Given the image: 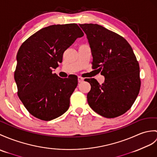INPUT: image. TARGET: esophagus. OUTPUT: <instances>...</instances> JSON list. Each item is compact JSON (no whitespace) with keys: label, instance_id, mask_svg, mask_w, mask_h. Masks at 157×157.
Wrapping results in <instances>:
<instances>
[{"label":"esophagus","instance_id":"1","mask_svg":"<svg viewBox=\"0 0 157 157\" xmlns=\"http://www.w3.org/2000/svg\"><path fill=\"white\" fill-rule=\"evenodd\" d=\"M78 82L79 83H81V82H82L83 81V78H82V77H80V76H78Z\"/></svg>","mask_w":157,"mask_h":157}]
</instances>
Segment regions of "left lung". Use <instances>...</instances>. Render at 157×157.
<instances>
[{"instance_id":"8db88e82","label":"left lung","mask_w":157,"mask_h":157,"mask_svg":"<svg viewBox=\"0 0 157 157\" xmlns=\"http://www.w3.org/2000/svg\"><path fill=\"white\" fill-rule=\"evenodd\" d=\"M91 49L94 69L105 79L100 84L86 78L91 85L87 102L94 111L105 118H116L128 111L140 88V67L128 41L101 25L80 24Z\"/></svg>"}]
</instances>
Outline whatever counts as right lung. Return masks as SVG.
<instances>
[{
    "instance_id": "add662e5",
    "label": "right lung",
    "mask_w": 157,
    "mask_h": 157,
    "mask_svg": "<svg viewBox=\"0 0 157 157\" xmlns=\"http://www.w3.org/2000/svg\"><path fill=\"white\" fill-rule=\"evenodd\" d=\"M83 36L77 24L53 25L36 32L20 47L14 72L18 96L35 117L49 121L68 110L78 77L61 78L52 70L62 62L65 51Z\"/></svg>"
}]
</instances>
